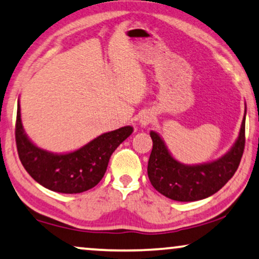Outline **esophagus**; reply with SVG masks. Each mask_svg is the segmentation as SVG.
I'll list each match as a JSON object with an SVG mask.
<instances>
[{"label": "esophagus", "mask_w": 259, "mask_h": 259, "mask_svg": "<svg viewBox=\"0 0 259 259\" xmlns=\"http://www.w3.org/2000/svg\"><path fill=\"white\" fill-rule=\"evenodd\" d=\"M154 119H155L154 112L150 111V110H147L141 115L140 121H138V123H140V125L142 126V128H145V126H148L149 124H150V123L154 122Z\"/></svg>", "instance_id": "esophagus-1"}]
</instances>
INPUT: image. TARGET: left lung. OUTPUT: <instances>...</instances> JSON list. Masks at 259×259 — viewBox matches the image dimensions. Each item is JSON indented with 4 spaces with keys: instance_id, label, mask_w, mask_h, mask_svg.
<instances>
[{
    "instance_id": "1",
    "label": "left lung",
    "mask_w": 259,
    "mask_h": 259,
    "mask_svg": "<svg viewBox=\"0 0 259 259\" xmlns=\"http://www.w3.org/2000/svg\"><path fill=\"white\" fill-rule=\"evenodd\" d=\"M245 112L237 140L220 158L198 164H184L171 154L161 135L151 130L152 151L148 163L151 185L165 197L178 202L201 201L221 190L234 176L245 144Z\"/></svg>"
}]
</instances>
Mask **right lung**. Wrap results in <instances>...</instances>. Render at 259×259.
<instances>
[{"label": "right lung", "instance_id": "1", "mask_svg": "<svg viewBox=\"0 0 259 259\" xmlns=\"http://www.w3.org/2000/svg\"><path fill=\"white\" fill-rule=\"evenodd\" d=\"M134 128L131 125L104 133L83 147L68 152H53L39 148L25 134L17 101L16 145L19 157L27 172L49 190L61 194H79L100 183L109 159Z\"/></svg>", "mask_w": 259, "mask_h": 259}]
</instances>
